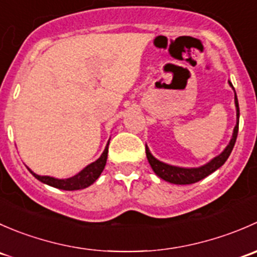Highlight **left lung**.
Listing matches in <instances>:
<instances>
[{"instance_id":"obj_1","label":"left lung","mask_w":257,"mask_h":257,"mask_svg":"<svg viewBox=\"0 0 257 257\" xmlns=\"http://www.w3.org/2000/svg\"><path fill=\"white\" fill-rule=\"evenodd\" d=\"M230 87L234 89L231 82H229ZM235 108H236V125H235L234 131H232V137L230 139L229 144L226 145L224 150L220 153L219 155H216L215 158H212L210 162L206 164L201 165L198 168H184V167H177V165L167 164L164 162H160L159 159L154 157V155L150 153L149 148L145 144V153H147L148 162H149L150 167H152L153 172L158 175L163 180L168 181V183L177 184V185H186V184H194L196 181L201 180V179L206 178L208 175L214 173L215 170L219 169L220 167L224 165V163L226 162L229 155L231 154L232 148H234L235 142L237 138V132H239V118H240V110H239V102H237L236 92H235Z\"/></svg>"}]
</instances>
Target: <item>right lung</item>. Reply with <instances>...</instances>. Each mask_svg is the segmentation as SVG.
<instances>
[{
  "instance_id": "obj_1",
  "label": "right lung",
  "mask_w": 257,
  "mask_h": 257,
  "mask_svg": "<svg viewBox=\"0 0 257 257\" xmlns=\"http://www.w3.org/2000/svg\"><path fill=\"white\" fill-rule=\"evenodd\" d=\"M109 141H108L107 145H105L102 155H100L95 162L90 163V164L87 165L84 169L80 170L78 174H76L74 177L67 178V179H58V178L49 177V175H38L36 174V173H33L28 167L27 169L30 170L31 174H32L36 179H38L41 183L47 184V185L53 186V188L61 189V190L72 191V190H80V189L88 188V186L92 185V184L99 178V175L102 174L103 169H104L105 163H107V158H108V145H109Z\"/></svg>"
}]
</instances>
